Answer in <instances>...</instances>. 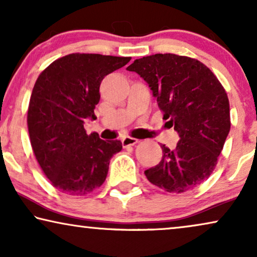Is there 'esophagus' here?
Returning <instances> with one entry per match:
<instances>
[{"mask_svg": "<svg viewBox=\"0 0 257 257\" xmlns=\"http://www.w3.org/2000/svg\"><path fill=\"white\" fill-rule=\"evenodd\" d=\"M138 142H139L138 139H136V138H132V137H125V138L121 140V143H122V146H124V147L133 146V145H136V144L138 143Z\"/></svg>", "mask_w": 257, "mask_h": 257, "instance_id": "obj_1", "label": "esophagus"}]
</instances>
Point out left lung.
<instances>
[{"label": "left lung", "instance_id": "obj_1", "mask_svg": "<svg viewBox=\"0 0 257 257\" xmlns=\"http://www.w3.org/2000/svg\"><path fill=\"white\" fill-rule=\"evenodd\" d=\"M126 70L149 84L164 119L180 137L174 150L161 145L163 159L145 171L146 178L170 193L201 185L213 173L230 130L222 84L198 59L174 54L146 56Z\"/></svg>", "mask_w": 257, "mask_h": 257}]
</instances>
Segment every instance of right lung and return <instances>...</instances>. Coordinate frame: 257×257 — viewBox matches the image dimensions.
Here are the masks:
<instances>
[{"label": "right lung", "mask_w": 257, "mask_h": 257, "mask_svg": "<svg viewBox=\"0 0 257 257\" xmlns=\"http://www.w3.org/2000/svg\"><path fill=\"white\" fill-rule=\"evenodd\" d=\"M131 57L99 54H70L52 62L38 76L31 93L27 122L37 163L58 191L85 195L106 179L119 140L87 135L86 118L96 119L99 86L108 73L122 68Z\"/></svg>", "instance_id": "add662e5"}]
</instances>
